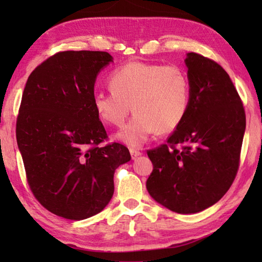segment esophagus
<instances>
[{"mask_svg":"<svg viewBox=\"0 0 262 262\" xmlns=\"http://www.w3.org/2000/svg\"><path fill=\"white\" fill-rule=\"evenodd\" d=\"M129 151H130V155H132V158L133 159H135L136 157H139V156H141V155H142V152L140 151V150L134 149V148H130Z\"/></svg>","mask_w":262,"mask_h":262,"instance_id":"34e87169","label":"esophagus"}]
</instances>
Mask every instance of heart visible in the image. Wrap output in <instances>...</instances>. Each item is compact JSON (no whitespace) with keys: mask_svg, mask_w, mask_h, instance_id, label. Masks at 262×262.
I'll return each mask as SVG.
<instances>
[{"mask_svg":"<svg viewBox=\"0 0 262 262\" xmlns=\"http://www.w3.org/2000/svg\"><path fill=\"white\" fill-rule=\"evenodd\" d=\"M111 92H97L94 108L105 123L122 126L117 137L140 147L155 132H173L184 121L190 103L189 78L177 66L129 62L111 74Z\"/></svg>","mask_w":262,"mask_h":262,"instance_id":"heart-1","label":"heart"}]
</instances>
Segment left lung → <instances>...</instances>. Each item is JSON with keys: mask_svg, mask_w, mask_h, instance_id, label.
<instances>
[{"mask_svg": "<svg viewBox=\"0 0 262 262\" xmlns=\"http://www.w3.org/2000/svg\"><path fill=\"white\" fill-rule=\"evenodd\" d=\"M185 63L188 112L166 143L147 151L154 165L147 189L167 209L194 214L215 205L231 187L246 117L231 78L217 62L192 52Z\"/></svg>", "mask_w": 262, "mask_h": 262, "instance_id": "left-lung-1", "label": "left lung"}]
</instances>
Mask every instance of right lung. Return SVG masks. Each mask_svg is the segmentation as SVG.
Returning <instances> with one entry per match:
<instances>
[{"mask_svg":"<svg viewBox=\"0 0 262 262\" xmlns=\"http://www.w3.org/2000/svg\"><path fill=\"white\" fill-rule=\"evenodd\" d=\"M107 52L66 51L48 57L25 84L16 137L31 192L48 211L81 221L98 214L114 193V172L130 161L107 140L94 108L97 75Z\"/></svg>","mask_w":262,"mask_h":262,"instance_id":"add662e5","label":"right lung"}]
</instances>
